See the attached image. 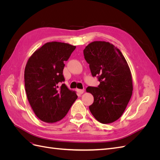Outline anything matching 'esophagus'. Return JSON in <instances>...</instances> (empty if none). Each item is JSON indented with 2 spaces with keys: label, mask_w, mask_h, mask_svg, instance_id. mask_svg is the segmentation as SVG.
<instances>
[{
  "label": "esophagus",
  "mask_w": 160,
  "mask_h": 160,
  "mask_svg": "<svg viewBox=\"0 0 160 160\" xmlns=\"http://www.w3.org/2000/svg\"><path fill=\"white\" fill-rule=\"evenodd\" d=\"M77 91L78 92L79 94H83L84 93V90L83 89H77Z\"/></svg>",
  "instance_id": "obj_1"
}]
</instances>
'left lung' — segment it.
I'll return each instance as SVG.
<instances>
[{"instance_id":"1","label":"left lung","mask_w":160,"mask_h":160,"mask_svg":"<svg viewBox=\"0 0 160 160\" xmlns=\"http://www.w3.org/2000/svg\"><path fill=\"white\" fill-rule=\"evenodd\" d=\"M83 53L92 75L100 82L98 88L86 89L94 98L89 110L100 123H113L122 115L132 95L129 65L120 50L109 42H92Z\"/></svg>"}]
</instances>
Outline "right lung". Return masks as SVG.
<instances>
[{
  "label": "right lung",
  "instance_id": "add662e5",
  "mask_svg": "<svg viewBox=\"0 0 160 160\" xmlns=\"http://www.w3.org/2000/svg\"><path fill=\"white\" fill-rule=\"evenodd\" d=\"M76 47L52 41L45 43L29 57L25 69L27 99L37 117L46 123L63 118L77 99L76 92L68 89L62 75L64 61Z\"/></svg>",
  "mask_w": 160,
  "mask_h": 160
}]
</instances>
